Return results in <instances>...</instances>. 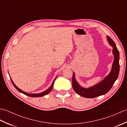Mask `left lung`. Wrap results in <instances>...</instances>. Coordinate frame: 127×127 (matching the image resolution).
<instances>
[{
    "label": "left lung",
    "instance_id": "1",
    "mask_svg": "<svg viewBox=\"0 0 127 127\" xmlns=\"http://www.w3.org/2000/svg\"><path fill=\"white\" fill-rule=\"evenodd\" d=\"M107 40L109 45L112 47V54L114 56V59L112 64L111 71L101 81L88 88L83 87L75 79V72H73L72 87L79 95L83 97L91 98L104 95L111 90L113 85L117 79L120 71L119 51L112 39L107 36Z\"/></svg>",
    "mask_w": 127,
    "mask_h": 127
}]
</instances>
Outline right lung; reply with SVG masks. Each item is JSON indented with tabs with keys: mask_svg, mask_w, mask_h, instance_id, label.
I'll return each mask as SVG.
<instances>
[{
	"mask_svg": "<svg viewBox=\"0 0 127 127\" xmlns=\"http://www.w3.org/2000/svg\"><path fill=\"white\" fill-rule=\"evenodd\" d=\"M9 76H10V75H9ZM56 77H57V76L55 77V79H54L53 81V82H52V85H51L50 87L49 88H48L47 89V90H46L44 91V92H42L40 93H27V92H26L23 91H22V90H21L20 88H19L17 87V86L15 84L14 82H13V81L12 80L11 78V77H10V79H11V82H12V83L13 85L14 86V87L16 88V90H17L18 91H19V92H20L22 93H23V94H25V95H27V96H31V97H35V98H36V97H41V96H44V95H46V94H48V93H49L51 91V90H52L53 87L54 82H55V81Z\"/></svg>",
	"mask_w": 127,
	"mask_h": 127,
	"instance_id": "add662e5",
	"label": "right lung"
}]
</instances>
